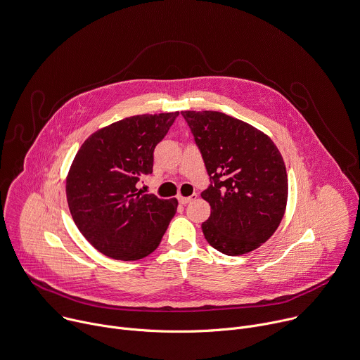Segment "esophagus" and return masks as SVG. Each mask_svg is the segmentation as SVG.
I'll list each match as a JSON object with an SVG mask.
<instances>
[{
  "instance_id": "obj_1",
  "label": "esophagus",
  "mask_w": 360,
  "mask_h": 360,
  "mask_svg": "<svg viewBox=\"0 0 360 360\" xmlns=\"http://www.w3.org/2000/svg\"><path fill=\"white\" fill-rule=\"evenodd\" d=\"M195 198H197V194H195V193L191 194V195H188V197L179 195V202H180V204H188V202H191V201L195 200Z\"/></svg>"
}]
</instances>
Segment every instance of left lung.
<instances>
[{
  "label": "left lung",
  "instance_id": "obj_1",
  "mask_svg": "<svg viewBox=\"0 0 360 360\" xmlns=\"http://www.w3.org/2000/svg\"><path fill=\"white\" fill-rule=\"evenodd\" d=\"M211 184L201 193L211 214L201 224L207 243L226 255L257 250L278 229L288 177L274 141L254 126L212 110H186Z\"/></svg>",
  "mask_w": 360,
  "mask_h": 360
}]
</instances>
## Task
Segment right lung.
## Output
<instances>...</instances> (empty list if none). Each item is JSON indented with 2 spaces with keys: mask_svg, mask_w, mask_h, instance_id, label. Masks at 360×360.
<instances>
[{
  "mask_svg": "<svg viewBox=\"0 0 360 360\" xmlns=\"http://www.w3.org/2000/svg\"><path fill=\"white\" fill-rule=\"evenodd\" d=\"M179 112L137 115L91 134L66 177V200L78 230L103 255L136 261L160 244L177 200L141 194L137 181L153 172V152Z\"/></svg>",
  "mask_w": 360,
  "mask_h": 360,
  "instance_id": "1",
  "label": "right lung"
}]
</instances>
